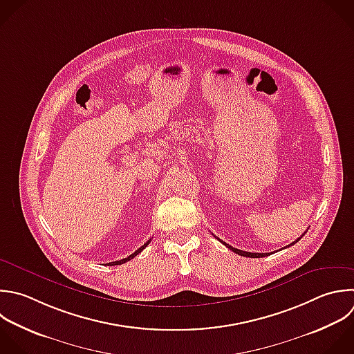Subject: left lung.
<instances>
[{
    "mask_svg": "<svg viewBox=\"0 0 354 354\" xmlns=\"http://www.w3.org/2000/svg\"><path fill=\"white\" fill-rule=\"evenodd\" d=\"M303 235H304V234H303ZM303 235H301V236H303ZM301 236H299V238H297V239H296V241H293V242H292V243H290V245H288V246H286V248H289V246H292V245H295V243H296V242H297V241H300V238H301ZM217 239H218V238H217ZM218 241H220V242H221V243H223V245H225V246H227V248H228V249H230V250H232V252H234V253H236V254H241V256H246V257H266V256H268V254H270V253H250V252H245V250H239V249H236V248H232V246H230V245H228V243H225V242H223V241H221V239H218ZM271 253H272V252H271Z\"/></svg>",
    "mask_w": 354,
    "mask_h": 354,
    "instance_id": "obj_1",
    "label": "left lung"
}]
</instances>
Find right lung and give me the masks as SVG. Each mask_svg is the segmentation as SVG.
<instances>
[{
	"label": "right lung",
	"mask_w": 354,
	"mask_h": 354,
	"mask_svg": "<svg viewBox=\"0 0 354 354\" xmlns=\"http://www.w3.org/2000/svg\"><path fill=\"white\" fill-rule=\"evenodd\" d=\"M151 242V239L148 241V242H145L140 249H137L134 253H131L129 257H126V259H122V260H116V261H112V263H108V266H118V264H123V263H126V261H129V260H131L133 257H136L138 253H141L147 246H148V243Z\"/></svg>",
	"instance_id": "1"
}]
</instances>
